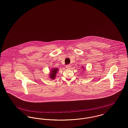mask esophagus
I'll list each match as a JSON object with an SVG mask.
<instances>
[{
	"label": "esophagus",
	"instance_id": "34e87169",
	"mask_svg": "<svg viewBox=\"0 0 128 128\" xmlns=\"http://www.w3.org/2000/svg\"><path fill=\"white\" fill-rule=\"evenodd\" d=\"M66 68H67V69H70V68H71V65H70V64H68V65H66Z\"/></svg>",
	"mask_w": 128,
	"mask_h": 128
}]
</instances>
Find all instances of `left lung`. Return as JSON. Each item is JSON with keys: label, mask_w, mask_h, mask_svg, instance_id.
Returning a JSON list of instances; mask_svg holds the SVG:
<instances>
[{"label": "left lung", "mask_w": 128, "mask_h": 128, "mask_svg": "<svg viewBox=\"0 0 128 128\" xmlns=\"http://www.w3.org/2000/svg\"><path fill=\"white\" fill-rule=\"evenodd\" d=\"M82 68H84V67H82Z\"/></svg>", "instance_id": "8db88e82"}]
</instances>
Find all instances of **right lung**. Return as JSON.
<instances>
[{"instance_id": "1", "label": "right lung", "mask_w": 128, "mask_h": 128, "mask_svg": "<svg viewBox=\"0 0 128 128\" xmlns=\"http://www.w3.org/2000/svg\"><path fill=\"white\" fill-rule=\"evenodd\" d=\"M58 68H52L50 72V74H49L50 78L52 79H54L56 78V74H57L58 71Z\"/></svg>"}]
</instances>
